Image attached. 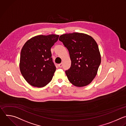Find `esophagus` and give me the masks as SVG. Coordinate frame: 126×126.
<instances>
[{"label": "esophagus", "instance_id": "1", "mask_svg": "<svg viewBox=\"0 0 126 126\" xmlns=\"http://www.w3.org/2000/svg\"><path fill=\"white\" fill-rule=\"evenodd\" d=\"M58 66H59L60 67H62L63 66V63H60V64H59Z\"/></svg>", "mask_w": 126, "mask_h": 126}]
</instances>
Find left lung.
<instances>
[{"label": "left lung", "instance_id": "left-lung-1", "mask_svg": "<svg viewBox=\"0 0 126 126\" xmlns=\"http://www.w3.org/2000/svg\"><path fill=\"white\" fill-rule=\"evenodd\" d=\"M59 40L67 48L71 61L70 68L65 70L68 80L78 87L90 84L101 60L96 41L89 35L75 32L63 34Z\"/></svg>", "mask_w": 126, "mask_h": 126}]
</instances>
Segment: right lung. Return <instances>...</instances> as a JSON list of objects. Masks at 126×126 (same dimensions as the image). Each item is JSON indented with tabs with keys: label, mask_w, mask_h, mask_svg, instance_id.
<instances>
[{
	"label": "right lung",
	"mask_w": 126,
	"mask_h": 126,
	"mask_svg": "<svg viewBox=\"0 0 126 126\" xmlns=\"http://www.w3.org/2000/svg\"><path fill=\"white\" fill-rule=\"evenodd\" d=\"M59 36L38 35L28 40L21 51L20 70L31 85L43 87L52 79L56 67L53 62L51 48Z\"/></svg>",
	"instance_id": "right-lung-1"
}]
</instances>
